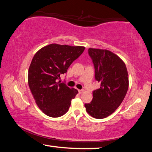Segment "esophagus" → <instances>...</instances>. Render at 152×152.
I'll list each match as a JSON object with an SVG mask.
<instances>
[{
	"mask_svg": "<svg viewBox=\"0 0 152 152\" xmlns=\"http://www.w3.org/2000/svg\"><path fill=\"white\" fill-rule=\"evenodd\" d=\"M78 92H79V93L80 94H82V93H83V92H84V91L83 89H82V90H78Z\"/></svg>",
	"mask_w": 152,
	"mask_h": 152,
	"instance_id": "34e87169",
	"label": "esophagus"
}]
</instances>
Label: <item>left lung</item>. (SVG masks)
I'll return each instance as SVG.
<instances>
[{
  "instance_id": "8db88e82",
  "label": "left lung",
  "mask_w": 152,
  "mask_h": 152,
  "mask_svg": "<svg viewBox=\"0 0 152 152\" xmlns=\"http://www.w3.org/2000/svg\"><path fill=\"white\" fill-rule=\"evenodd\" d=\"M95 69V79L100 88L92 92L91 103L85 104L86 112L96 119H104L121 104L129 88V76L125 64L112 51L89 48Z\"/></svg>"
}]
</instances>
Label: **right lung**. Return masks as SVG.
Here are the masks:
<instances>
[{
	"instance_id": "obj_1",
	"label": "right lung",
	"mask_w": 152,
	"mask_h": 152,
	"mask_svg": "<svg viewBox=\"0 0 152 152\" xmlns=\"http://www.w3.org/2000/svg\"><path fill=\"white\" fill-rule=\"evenodd\" d=\"M84 49L52 43L41 48L33 56L28 70V84L36 104L48 116H62L78 94L76 89L57 81Z\"/></svg>"
}]
</instances>
